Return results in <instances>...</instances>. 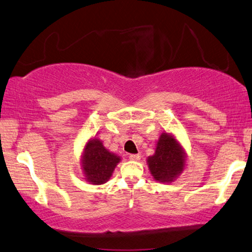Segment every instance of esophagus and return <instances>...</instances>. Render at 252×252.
Instances as JSON below:
<instances>
[{
	"label": "esophagus",
	"instance_id": "obj_1",
	"mask_svg": "<svg viewBox=\"0 0 252 252\" xmlns=\"http://www.w3.org/2000/svg\"><path fill=\"white\" fill-rule=\"evenodd\" d=\"M141 158V156L139 154H129V160L131 161H138Z\"/></svg>",
	"mask_w": 252,
	"mask_h": 252
}]
</instances>
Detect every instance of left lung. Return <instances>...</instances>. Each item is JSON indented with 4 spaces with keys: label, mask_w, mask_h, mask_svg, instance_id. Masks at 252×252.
<instances>
[{
    "label": "left lung",
    "mask_w": 252,
    "mask_h": 252,
    "mask_svg": "<svg viewBox=\"0 0 252 252\" xmlns=\"http://www.w3.org/2000/svg\"><path fill=\"white\" fill-rule=\"evenodd\" d=\"M187 153L171 133H162L157 141L156 152L146 158L153 179L170 184L179 177L186 168Z\"/></svg>",
    "instance_id": "1"
}]
</instances>
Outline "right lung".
<instances>
[{
	"label": "right lung",
	"instance_id": "right-lung-1",
	"mask_svg": "<svg viewBox=\"0 0 252 252\" xmlns=\"http://www.w3.org/2000/svg\"><path fill=\"white\" fill-rule=\"evenodd\" d=\"M121 161V157L104 148L101 139L92 137L83 146L81 154L83 179L91 185L106 184Z\"/></svg>",
	"mask_w": 252,
	"mask_h": 252
}]
</instances>
